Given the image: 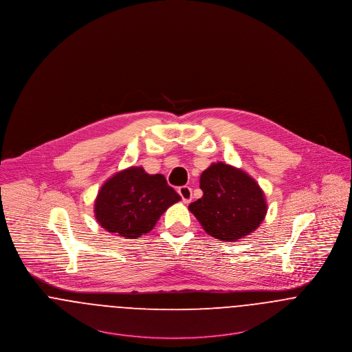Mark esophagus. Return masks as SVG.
<instances>
[{"instance_id":"34e87169","label":"esophagus","mask_w":352,"mask_h":352,"mask_svg":"<svg viewBox=\"0 0 352 352\" xmlns=\"http://www.w3.org/2000/svg\"><path fill=\"white\" fill-rule=\"evenodd\" d=\"M177 192H179V195L182 196V199H183V201L187 204V203H190L192 199V190L190 188V187H180L179 190H177Z\"/></svg>"}]
</instances>
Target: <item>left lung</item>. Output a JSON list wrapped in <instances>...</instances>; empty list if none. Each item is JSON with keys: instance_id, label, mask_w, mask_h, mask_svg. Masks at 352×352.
Listing matches in <instances>:
<instances>
[{"instance_id": "8db88e82", "label": "left lung", "mask_w": 352, "mask_h": 352, "mask_svg": "<svg viewBox=\"0 0 352 352\" xmlns=\"http://www.w3.org/2000/svg\"><path fill=\"white\" fill-rule=\"evenodd\" d=\"M203 196L190 211L206 232L224 242H235L256 231L267 204L256 180L242 169L214 162L200 176Z\"/></svg>"}]
</instances>
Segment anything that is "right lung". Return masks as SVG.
<instances>
[{
  "label": "right lung",
  "instance_id": "add662e5",
  "mask_svg": "<svg viewBox=\"0 0 352 352\" xmlns=\"http://www.w3.org/2000/svg\"><path fill=\"white\" fill-rule=\"evenodd\" d=\"M165 177L130 166L110 177L98 192L94 214L106 231L135 239L149 232L161 215L180 200Z\"/></svg>",
  "mask_w": 352,
  "mask_h": 352
}]
</instances>
